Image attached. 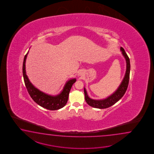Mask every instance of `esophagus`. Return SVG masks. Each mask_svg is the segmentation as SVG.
Segmentation results:
<instances>
[{
	"instance_id": "obj_1",
	"label": "esophagus",
	"mask_w": 154,
	"mask_h": 154,
	"mask_svg": "<svg viewBox=\"0 0 154 154\" xmlns=\"http://www.w3.org/2000/svg\"><path fill=\"white\" fill-rule=\"evenodd\" d=\"M79 75H82V72H79Z\"/></svg>"
}]
</instances>
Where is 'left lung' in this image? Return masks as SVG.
Instances as JSON below:
<instances>
[{
    "instance_id": "left-lung-1",
    "label": "left lung",
    "mask_w": 154,
    "mask_h": 154,
    "mask_svg": "<svg viewBox=\"0 0 154 154\" xmlns=\"http://www.w3.org/2000/svg\"><path fill=\"white\" fill-rule=\"evenodd\" d=\"M121 51L122 55L125 57L126 61V71L125 74V77L123 79L122 82L116 91L113 93L111 95L109 96L107 98L101 100H94L90 98L88 95L86 88H84V94H85V101L89 106L94 108H108L115 104L118 102L121 98L124 96L127 89L128 88V84L129 81V75H130V70H131V64L130 60L127 56V53L125 52L123 48L121 47Z\"/></svg>"
}]
</instances>
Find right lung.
Masks as SVG:
<instances>
[{
  "label": "right lung",
  "instance_id": "add662e5",
  "mask_svg": "<svg viewBox=\"0 0 154 154\" xmlns=\"http://www.w3.org/2000/svg\"><path fill=\"white\" fill-rule=\"evenodd\" d=\"M28 53L29 51L25 56L23 59V74L25 84L30 96L36 103L47 109L57 110L63 108L67 103L69 92L73 84L76 81V79L75 78L72 79L67 81L63 88L62 91L58 95L52 96L41 91L38 88L35 87L34 85H33L26 75L25 63Z\"/></svg>",
  "mask_w": 154,
  "mask_h": 154
}]
</instances>
